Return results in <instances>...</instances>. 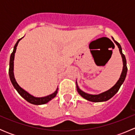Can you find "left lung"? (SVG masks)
<instances>
[{
    "instance_id": "8db88e82",
    "label": "left lung",
    "mask_w": 135,
    "mask_h": 135,
    "mask_svg": "<svg viewBox=\"0 0 135 135\" xmlns=\"http://www.w3.org/2000/svg\"><path fill=\"white\" fill-rule=\"evenodd\" d=\"M112 38L113 40L115 42V44L118 46L119 50V53H120L121 55H122V61H123V70H122V74H121L120 78H119V80H118L116 84H115L112 88H110V89H108V91H106L99 94V95H91V94L85 93V92L81 91V89L79 88L77 84V81H76L77 91L78 92V93L80 94L83 98H84V99H86V100H89V101L95 102V103H99V102H104L109 100L110 99H111V98L118 91V90H119V88H120L121 85H122V84H123V81H124L125 79H126L127 72V61L126 57H125L124 54L122 53V49L120 44H119L118 42L115 41L114 39V38Z\"/></svg>"
}]
</instances>
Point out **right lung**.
Segmentation results:
<instances>
[{"mask_svg":"<svg viewBox=\"0 0 135 135\" xmlns=\"http://www.w3.org/2000/svg\"><path fill=\"white\" fill-rule=\"evenodd\" d=\"M22 39V38L20 39H19L17 40V42H16V45L14 46L13 47V52L10 55V59H9V79H10V81L12 82V85L14 87L15 89H16L18 93L24 99H25L27 102H28L29 103H31L32 104H36V105H40V104H44L46 103H48L50 100H51V99H54V97H55V96L57 95L58 91V88H57L56 91H55L54 93H53L51 95H49L47 96L43 97H34L33 95H31V94L28 93V92L26 91L25 90H24L23 88H21L20 85H18V84L16 81V79L14 77V74H13V61H14V56H15V53L16 51V47H17V44H18L19 42Z\"/></svg>","mask_w":135,"mask_h":135,"instance_id":"right-lung-1","label":"right lung"}]
</instances>
